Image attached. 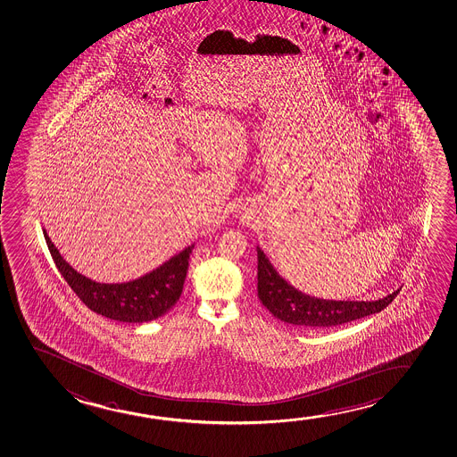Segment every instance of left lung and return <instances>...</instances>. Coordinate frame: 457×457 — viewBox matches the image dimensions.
<instances>
[{"instance_id": "obj_1", "label": "left lung", "mask_w": 457, "mask_h": 457, "mask_svg": "<svg viewBox=\"0 0 457 457\" xmlns=\"http://www.w3.org/2000/svg\"><path fill=\"white\" fill-rule=\"evenodd\" d=\"M257 290L260 301L276 319L295 327L320 329L358 320L383 311L399 293V290H395L378 301L320 300L298 292L295 287L287 284V280L276 273L273 265L266 259L265 253L260 251V247H257Z\"/></svg>"}]
</instances>
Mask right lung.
<instances>
[{"label": "right lung", "mask_w": 457, "mask_h": 457, "mask_svg": "<svg viewBox=\"0 0 457 457\" xmlns=\"http://www.w3.org/2000/svg\"><path fill=\"white\" fill-rule=\"evenodd\" d=\"M44 237L58 271L83 304L107 319L128 323L156 320L175 306L183 293L184 279L189 268V255L194 249V245L186 247L183 253L171 257L164 265L140 279L126 284H97L77 273L62 259L46 230Z\"/></svg>", "instance_id": "right-lung-1"}]
</instances>
